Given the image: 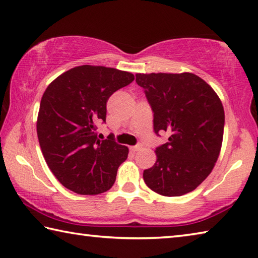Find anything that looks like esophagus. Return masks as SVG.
Wrapping results in <instances>:
<instances>
[{
	"label": "esophagus",
	"mask_w": 258,
	"mask_h": 258,
	"mask_svg": "<svg viewBox=\"0 0 258 258\" xmlns=\"http://www.w3.org/2000/svg\"><path fill=\"white\" fill-rule=\"evenodd\" d=\"M142 149V146H134V147H131V150H132L133 152H137V151H139V150H141Z\"/></svg>",
	"instance_id": "1"
}]
</instances>
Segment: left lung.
I'll use <instances>...</instances> for the list:
<instances>
[{
	"label": "left lung",
	"mask_w": 258,
	"mask_h": 258,
	"mask_svg": "<svg viewBox=\"0 0 258 258\" xmlns=\"http://www.w3.org/2000/svg\"><path fill=\"white\" fill-rule=\"evenodd\" d=\"M154 111L156 134L168 142L156 149V163L143 180L152 191L178 197L206 180L220 156L224 109L213 87L192 73L137 74Z\"/></svg>",
	"instance_id": "left-lung-1"
}]
</instances>
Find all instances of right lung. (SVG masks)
Returning a JSON list of instances; mask_svg holds the SVG:
<instances>
[{
	"label": "right lung",
	"mask_w": 258,
	"mask_h": 258,
	"mask_svg": "<svg viewBox=\"0 0 258 258\" xmlns=\"http://www.w3.org/2000/svg\"><path fill=\"white\" fill-rule=\"evenodd\" d=\"M134 81L128 72L103 66L74 67L52 81L43 94L36 130L47 166L64 187L99 195L113 185L128 148L112 137L100 140L110 95Z\"/></svg>",
	"instance_id": "obj_1"
}]
</instances>
